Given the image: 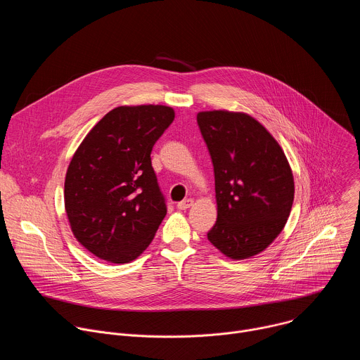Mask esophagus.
Returning <instances> with one entry per match:
<instances>
[{
    "mask_svg": "<svg viewBox=\"0 0 360 360\" xmlns=\"http://www.w3.org/2000/svg\"><path fill=\"white\" fill-rule=\"evenodd\" d=\"M193 205V199L192 198H188V199H184V200H181V202H178V210H181V211H185V210H188V208H191Z\"/></svg>",
    "mask_w": 360,
    "mask_h": 360,
    "instance_id": "1",
    "label": "esophagus"
}]
</instances>
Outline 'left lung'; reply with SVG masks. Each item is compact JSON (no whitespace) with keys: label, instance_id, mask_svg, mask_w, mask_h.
<instances>
[{"label":"left lung","instance_id":"8db88e82","mask_svg":"<svg viewBox=\"0 0 360 360\" xmlns=\"http://www.w3.org/2000/svg\"><path fill=\"white\" fill-rule=\"evenodd\" d=\"M214 164L218 218L210 242L231 259L266 249L282 232L293 203L292 169L275 138L242 112L196 115Z\"/></svg>","mask_w":360,"mask_h":360}]
</instances>
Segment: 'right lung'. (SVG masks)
<instances>
[{
  "label": "right lung",
  "mask_w": 360,
  "mask_h": 360,
  "mask_svg": "<svg viewBox=\"0 0 360 360\" xmlns=\"http://www.w3.org/2000/svg\"><path fill=\"white\" fill-rule=\"evenodd\" d=\"M174 118L165 105L118 107L74 153L65 176V211L77 240L98 258L131 262L155 236L167 202L150 152Z\"/></svg>",
  "instance_id": "right-lung-1"
}]
</instances>
